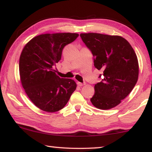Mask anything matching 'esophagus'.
<instances>
[{
    "instance_id": "34e87169",
    "label": "esophagus",
    "mask_w": 152,
    "mask_h": 152,
    "mask_svg": "<svg viewBox=\"0 0 152 152\" xmlns=\"http://www.w3.org/2000/svg\"><path fill=\"white\" fill-rule=\"evenodd\" d=\"M77 84H78V86H84L85 84L82 83V82H77Z\"/></svg>"
}]
</instances>
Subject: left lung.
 <instances>
[{"mask_svg": "<svg viewBox=\"0 0 152 152\" xmlns=\"http://www.w3.org/2000/svg\"><path fill=\"white\" fill-rule=\"evenodd\" d=\"M82 42L91 51L94 66L102 72V80L94 86L92 104L107 110L116 107L130 93L137 83V56L127 40L117 35L81 33Z\"/></svg>", "mask_w": 152, "mask_h": 152, "instance_id": "left-lung-1", "label": "left lung"}]
</instances>
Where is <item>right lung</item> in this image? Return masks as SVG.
<instances>
[{"label": "right lung", "instance_id": "1", "mask_svg": "<svg viewBox=\"0 0 152 152\" xmlns=\"http://www.w3.org/2000/svg\"><path fill=\"white\" fill-rule=\"evenodd\" d=\"M78 36L71 33L39 35L22 51L19 59L22 86L33 103L44 111L63 109L76 88L73 80L60 78L53 68L61 60L64 48Z\"/></svg>", "mask_w": 152, "mask_h": 152}]
</instances>
